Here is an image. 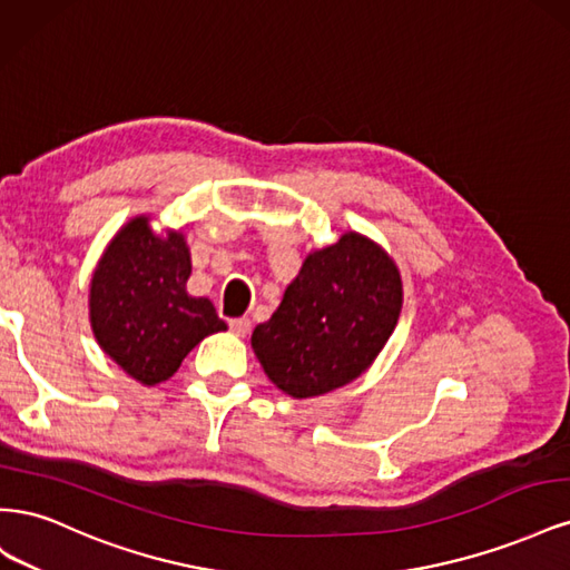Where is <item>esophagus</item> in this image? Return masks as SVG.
I'll use <instances>...</instances> for the list:
<instances>
[{"label":"esophagus","instance_id":"obj_1","mask_svg":"<svg viewBox=\"0 0 570 570\" xmlns=\"http://www.w3.org/2000/svg\"><path fill=\"white\" fill-rule=\"evenodd\" d=\"M230 331L237 335V337H247L249 335V331H252V321L249 318H233L230 323Z\"/></svg>","mask_w":570,"mask_h":570}]
</instances>
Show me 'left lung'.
Returning a JSON list of instances; mask_svg holds the SVG:
<instances>
[{
  "label": "left lung",
  "mask_w": 570,
  "mask_h": 570,
  "mask_svg": "<svg viewBox=\"0 0 570 570\" xmlns=\"http://www.w3.org/2000/svg\"><path fill=\"white\" fill-rule=\"evenodd\" d=\"M402 308V278L385 249L347 233L306 256L278 312L258 323L252 347L283 392L325 394L364 373Z\"/></svg>",
  "instance_id": "8db88e82"
}]
</instances>
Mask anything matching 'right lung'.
I'll use <instances>...</instances> for the list:
<instances>
[{
    "label": "right lung",
    "mask_w": 570,
    "mask_h": 570,
    "mask_svg": "<svg viewBox=\"0 0 570 570\" xmlns=\"http://www.w3.org/2000/svg\"><path fill=\"white\" fill-rule=\"evenodd\" d=\"M189 273L183 235H154L147 218L130 220L99 262L90 287L92 331L135 381H168L189 350L228 327L209 299L187 295Z\"/></svg>",
    "instance_id": "add662e5"
}]
</instances>
